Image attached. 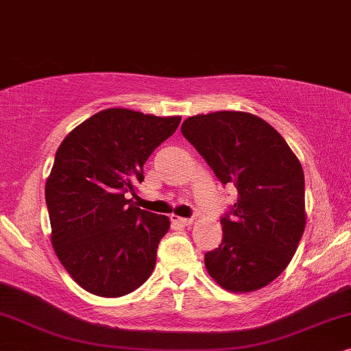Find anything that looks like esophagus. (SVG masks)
I'll use <instances>...</instances> for the list:
<instances>
[{
    "instance_id": "obj_1",
    "label": "esophagus",
    "mask_w": 351,
    "mask_h": 351,
    "mask_svg": "<svg viewBox=\"0 0 351 351\" xmlns=\"http://www.w3.org/2000/svg\"><path fill=\"white\" fill-rule=\"evenodd\" d=\"M171 221L178 223L181 226H189V224H193V218H181L176 217V215H171Z\"/></svg>"
}]
</instances>
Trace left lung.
<instances>
[{
	"label": "left lung",
	"mask_w": 351,
	"mask_h": 351,
	"mask_svg": "<svg viewBox=\"0 0 351 351\" xmlns=\"http://www.w3.org/2000/svg\"><path fill=\"white\" fill-rule=\"evenodd\" d=\"M181 133L223 184H234L232 217L205 268L224 291L247 293L273 282L295 254L306 224L305 176L295 154L268 121L249 112L189 117Z\"/></svg>",
	"instance_id": "8db88e82"
}]
</instances>
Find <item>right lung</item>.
I'll list each match as a JSON object with an SVG mask.
<instances>
[{"instance_id": "right-lung-1", "label": "right lung", "mask_w": 351, "mask_h": 351, "mask_svg": "<svg viewBox=\"0 0 351 351\" xmlns=\"http://www.w3.org/2000/svg\"><path fill=\"white\" fill-rule=\"evenodd\" d=\"M180 121L104 109L60 143L45 186L51 242L65 271L90 293L127 295L152 274L170 218L141 210L127 194L143 183L144 163Z\"/></svg>"}]
</instances>
